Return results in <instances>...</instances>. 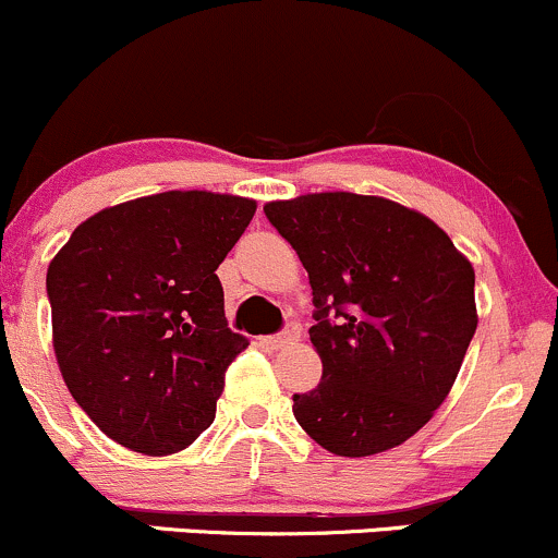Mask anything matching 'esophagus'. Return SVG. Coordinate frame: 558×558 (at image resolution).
<instances>
[{"label":"esophagus","instance_id":"34e87169","mask_svg":"<svg viewBox=\"0 0 558 558\" xmlns=\"http://www.w3.org/2000/svg\"><path fill=\"white\" fill-rule=\"evenodd\" d=\"M298 338H301V327H298V325H287L284 329H281L279 335H274V338H268V343H271L274 349H284V345L295 343Z\"/></svg>","mask_w":558,"mask_h":558}]
</instances>
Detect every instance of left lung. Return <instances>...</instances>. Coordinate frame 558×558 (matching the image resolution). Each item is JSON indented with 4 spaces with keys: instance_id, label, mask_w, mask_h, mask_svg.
Wrapping results in <instances>:
<instances>
[{
    "instance_id": "1",
    "label": "left lung",
    "mask_w": 558,
    "mask_h": 558,
    "mask_svg": "<svg viewBox=\"0 0 558 558\" xmlns=\"http://www.w3.org/2000/svg\"><path fill=\"white\" fill-rule=\"evenodd\" d=\"M314 290L322 383L292 397L340 458L404 445L434 417L476 332L473 266L417 209L349 191L268 202Z\"/></svg>"
}]
</instances>
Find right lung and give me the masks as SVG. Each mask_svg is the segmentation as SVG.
Instances as JSON below:
<instances>
[{
    "label": "right lung",
    "mask_w": 558,
    "mask_h": 558,
    "mask_svg": "<svg viewBox=\"0 0 558 558\" xmlns=\"http://www.w3.org/2000/svg\"><path fill=\"white\" fill-rule=\"evenodd\" d=\"M255 202L165 191L95 213L47 268L52 345L71 397L117 445L181 452L215 421L231 332L218 266Z\"/></svg>",
    "instance_id": "add662e5"
}]
</instances>
